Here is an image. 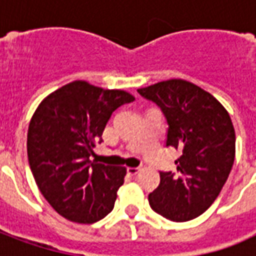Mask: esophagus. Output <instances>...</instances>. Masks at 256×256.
I'll list each match as a JSON object with an SVG mask.
<instances>
[{
	"label": "esophagus",
	"instance_id": "esophagus-1",
	"mask_svg": "<svg viewBox=\"0 0 256 256\" xmlns=\"http://www.w3.org/2000/svg\"><path fill=\"white\" fill-rule=\"evenodd\" d=\"M140 170H141L140 167H128V174H132V176H136Z\"/></svg>",
	"mask_w": 256,
	"mask_h": 256
}]
</instances>
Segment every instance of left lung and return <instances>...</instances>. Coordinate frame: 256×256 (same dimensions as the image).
<instances>
[{
    "mask_svg": "<svg viewBox=\"0 0 256 256\" xmlns=\"http://www.w3.org/2000/svg\"><path fill=\"white\" fill-rule=\"evenodd\" d=\"M160 106L168 123L166 145L182 154L177 174L160 172L150 193L152 210L170 220H190L214 203L234 162L236 134L225 106L185 79H168L137 90Z\"/></svg>",
    "mask_w": 256,
    "mask_h": 256,
    "instance_id": "obj_1",
    "label": "left lung"
}]
</instances>
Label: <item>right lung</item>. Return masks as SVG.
Listing matches in <instances>:
<instances>
[{"instance_id": "add662e5", "label": "right lung", "mask_w": 256, "mask_h": 256, "mask_svg": "<svg viewBox=\"0 0 256 256\" xmlns=\"http://www.w3.org/2000/svg\"><path fill=\"white\" fill-rule=\"evenodd\" d=\"M134 101L124 90L74 80L36 106L27 155L38 188L54 211L76 224H94L114 208L126 167L89 159L118 106Z\"/></svg>"}]
</instances>
